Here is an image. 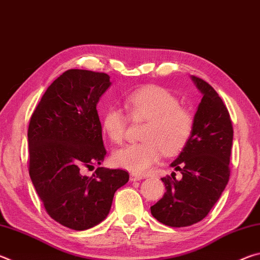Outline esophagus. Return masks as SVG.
Masks as SVG:
<instances>
[{
	"label": "esophagus",
	"mask_w": 260,
	"mask_h": 260,
	"mask_svg": "<svg viewBox=\"0 0 260 260\" xmlns=\"http://www.w3.org/2000/svg\"><path fill=\"white\" fill-rule=\"evenodd\" d=\"M141 179H142V177H141V175H138V174L132 173V174L129 175V180H131V181H140Z\"/></svg>",
	"instance_id": "obj_1"
}]
</instances>
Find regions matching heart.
<instances>
[{"instance_id":"b5f03b06","label":"heart","mask_w":260,"mask_h":260,"mask_svg":"<svg viewBox=\"0 0 260 260\" xmlns=\"http://www.w3.org/2000/svg\"><path fill=\"white\" fill-rule=\"evenodd\" d=\"M127 111L132 119H144L141 134L143 142L126 146L114 151V165L134 174L147 173L159 160L161 152L174 156L191 139L195 118L180 105L174 94L160 86H147L134 90L126 98ZM128 116L118 107H110L102 116V128L111 142L122 143Z\"/></svg>"}]
</instances>
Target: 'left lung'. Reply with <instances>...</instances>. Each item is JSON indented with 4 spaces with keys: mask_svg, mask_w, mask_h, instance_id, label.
<instances>
[{
    "mask_svg": "<svg viewBox=\"0 0 260 260\" xmlns=\"http://www.w3.org/2000/svg\"><path fill=\"white\" fill-rule=\"evenodd\" d=\"M203 94L195 114L191 139L171 166L182 179L161 178L166 192L151 214L170 227H187L203 220L230 180L233 125L217 91L203 79L191 77Z\"/></svg>",
    "mask_w": 260,
    "mask_h": 260,
    "instance_id": "1",
    "label": "left lung"
}]
</instances>
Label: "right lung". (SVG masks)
Segmentation results:
<instances>
[{
	"instance_id": "obj_1",
	"label": "right lung",
	"mask_w": 260,
	"mask_h": 260,
	"mask_svg": "<svg viewBox=\"0 0 260 260\" xmlns=\"http://www.w3.org/2000/svg\"><path fill=\"white\" fill-rule=\"evenodd\" d=\"M110 85L107 73L68 70L48 87L29 120L30 180L47 213L74 231L104 220L114 192L129 180L119 169L83 174L107 155L96 104Z\"/></svg>"
}]
</instances>
